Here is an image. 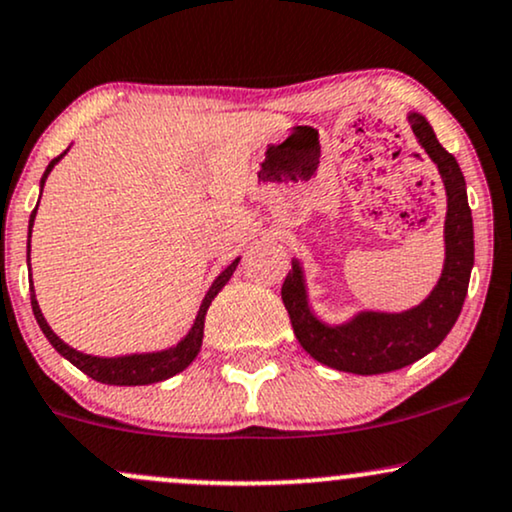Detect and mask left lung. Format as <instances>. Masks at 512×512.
<instances>
[{"mask_svg":"<svg viewBox=\"0 0 512 512\" xmlns=\"http://www.w3.org/2000/svg\"><path fill=\"white\" fill-rule=\"evenodd\" d=\"M408 121L432 162L439 166L446 186V262L429 298L405 312H360L350 322L329 326L310 310L305 276L298 260L281 286V298L291 317L295 338L307 353L326 367L353 374H384L408 367L439 346L463 310L467 283L474 264L472 212L467 205L465 176L451 152L439 140L422 114L410 112Z\"/></svg>","mask_w":512,"mask_h":512,"instance_id":"8db88e82","label":"left lung"}]
</instances>
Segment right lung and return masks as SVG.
Wrapping results in <instances>:
<instances>
[{"mask_svg":"<svg viewBox=\"0 0 512 512\" xmlns=\"http://www.w3.org/2000/svg\"><path fill=\"white\" fill-rule=\"evenodd\" d=\"M64 155H66V152H61L59 157H54L52 162H49L45 174H42L40 188L45 186L49 171L54 169V164H57ZM35 212H38V207L33 209V214H30V224H28V260H30V231H33ZM238 262H240V257H236V260H233L229 267H226L224 272H221L217 279H214L212 288H209L205 300H202L200 312H197L195 324H193V329L188 331V336L183 338V341H178L174 348L157 350V353L121 355V357H97V355L78 353L76 348L66 346V343L61 341V338L54 334L52 329H49L45 317H42V310L38 305V298H35L33 288H30V305H33V315H35V319H38L42 334L47 336V341L52 343L54 350H57L59 355H64L66 360L71 362V365H76L80 372L88 374V377L100 381V384H112V386L157 384V381H164V379L174 377V374H178V372H183V369H186L190 362L195 360L197 353H200L202 336H205V315H207L209 305H212V300L217 298V293L221 291V288L226 286V281L231 279V274L236 272Z\"/></svg>","mask_w":512,"mask_h":512,"instance_id":"1","label":"right lung"}]
</instances>
